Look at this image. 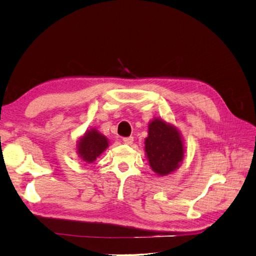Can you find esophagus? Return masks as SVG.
Here are the masks:
<instances>
[{
	"label": "esophagus",
	"mask_w": 256,
	"mask_h": 256,
	"mask_svg": "<svg viewBox=\"0 0 256 256\" xmlns=\"http://www.w3.org/2000/svg\"><path fill=\"white\" fill-rule=\"evenodd\" d=\"M134 140V138L133 136H128V138H123V142L124 144H128V145H130Z\"/></svg>",
	"instance_id": "34e87169"
}]
</instances>
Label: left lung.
I'll return each instance as SVG.
<instances>
[{
  "mask_svg": "<svg viewBox=\"0 0 256 256\" xmlns=\"http://www.w3.org/2000/svg\"><path fill=\"white\" fill-rule=\"evenodd\" d=\"M145 152L152 169L159 176H167L180 166L184 148L180 133L160 118L150 123L145 140Z\"/></svg>",
  "mask_w": 256,
  "mask_h": 256,
  "instance_id": "1",
  "label": "left lung"
}]
</instances>
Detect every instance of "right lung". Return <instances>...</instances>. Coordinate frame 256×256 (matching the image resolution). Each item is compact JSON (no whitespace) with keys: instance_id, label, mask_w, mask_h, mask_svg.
<instances>
[{"instance_id":"right-lung-1","label":"right lung","mask_w":256,"mask_h":256,"mask_svg":"<svg viewBox=\"0 0 256 256\" xmlns=\"http://www.w3.org/2000/svg\"><path fill=\"white\" fill-rule=\"evenodd\" d=\"M108 147V140L96 130H87L85 135L80 140L77 152L85 162L92 164L104 152Z\"/></svg>"}]
</instances>
